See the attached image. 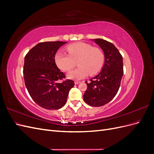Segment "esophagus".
<instances>
[{
  "label": "esophagus",
  "mask_w": 154,
  "mask_h": 154,
  "mask_svg": "<svg viewBox=\"0 0 154 154\" xmlns=\"http://www.w3.org/2000/svg\"><path fill=\"white\" fill-rule=\"evenodd\" d=\"M80 83V82H78V81H76V82H74V83H75L76 85H78V84H79V83Z\"/></svg>",
  "instance_id": "1"
}]
</instances>
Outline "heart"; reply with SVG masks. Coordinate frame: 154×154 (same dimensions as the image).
Returning <instances> with one entry per match:
<instances>
[{"mask_svg": "<svg viewBox=\"0 0 154 154\" xmlns=\"http://www.w3.org/2000/svg\"><path fill=\"white\" fill-rule=\"evenodd\" d=\"M67 51L69 55L62 52L56 53L54 61L58 67L63 71L71 69L78 62L79 67L71 70L67 74L70 79L81 80L88 74L91 76L95 75L103 66V53L101 49L94 48L89 44L74 43L67 46Z\"/></svg>", "mask_w": 154, "mask_h": 154, "instance_id": "heart-1", "label": "heart"}]
</instances>
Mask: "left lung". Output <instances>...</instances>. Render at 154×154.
<instances>
[{"label":"left lung","mask_w":154,"mask_h":154,"mask_svg":"<svg viewBox=\"0 0 154 154\" xmlns=\"http://www.w3.org/2000/svg\"><path fill=\"white\" fill-rule=\"evenodd\" d=\"M94 42L103 50L105 63L101 72L86 84L83 100L92 106H101L112 100L119 88L123 75V57L113 44L101 38Z\"/></svg>","instance_id":"8db88e82"}]
</instances>
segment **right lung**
I'll use <instances>...</instances> for the list:
<instances>
[{"label":"right lung","instance_id":"right-lung-1","mask_svg":"<svg viewBox=\"0 0 154 154\" xmlns=\"http://www.w3.org/2000/svg\"><path fill=\"white\" fill-rule=\"evenodd\" d=\"M67 42H45L32 48L26 55L23 73L26 87L35 103L48 110H57L66 104L72 80L66 78L56 65L54 56Z\"/></svg>","mask_w":154,"mask_h":154}]
</instances>
